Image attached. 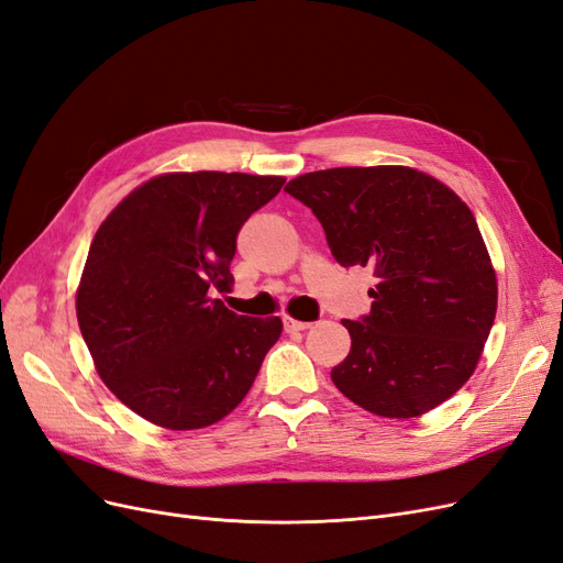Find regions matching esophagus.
<instances>
[{"label": "esophagus", "instance_id": "esophagus-1", "mask_svg": "<svg viewBox=\"0 0 563 563\" xmlns=\"http://www.w3.org/2000/svg\"><path fill=\"white\" fill-rule=\"evenodd\" d=\"M282 321H284V331L286 333H298V331L310 329V321H298L294 317H284Z\"/></svg>", "mask_w": 563, "mask_h": 563}]
</instances>
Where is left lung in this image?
<instances>
[{
    "label": "left lung",
    "instance_id": "obj_1",
    "mask_svg": "<svg viewBox=\"0 0 563 563\" xmlns=\"http://www.w3.org/2000/svg\"><path fill=\"white\" fill-rule=\"evenodd\" d=\"M284 190L312 209L343 267L376 277L371 312L331 371L347 399L385 418H416L453 397L479 362L498 284L467 203L406 166H340Z\"/></svg>",
    "mask_w": 563,
    "mask_h": 563
}]
</instances>
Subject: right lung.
Here are the masks:
<instances>
[{
	"instance_id": "add662e5",
	"label": "right lung",
	"mask_w": 563,
	"mask_h": 563,
	"mask_svg": "<svg viewBox=\"0 0 563 563\" xmlns=\"http://www.w3.org/2000/svg\"><path fill=\"white\" fill-rule=\"evenodd\" d=\"M282 185L279 176L166 174L98 228L77 291L79 331L133 413L199 430L246 397L282 319L240 317L211 296L232 282L242 225Z\"/></svg>"
}]
</instances>
